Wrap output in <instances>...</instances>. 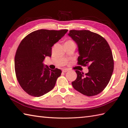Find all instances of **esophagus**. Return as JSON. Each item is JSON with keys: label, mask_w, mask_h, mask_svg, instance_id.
<instances>
[{"label": "esophagus", "mask_w": 128, "mask_h": 128, "mask_svg": "<svg viewBox=\"0 0 128 128\" xmlns=\"http://www.w3.org/2000/svg\"><path fill=\"white\" fill-rule=\"evenodd\" d=\"M68 71V69H63V70H62V72H67Z\"/></svg>", "instance_id": "obj_1"}]
</instances>
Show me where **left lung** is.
Here are the masks:
<instances>
[{
    "label": "left lung",
    "mask_w": 128,
    "mask_h": 128,
    "mask_svg": "<svg viewBox=\"0 0 128 128\" xmlns=\"http://www.w3.org/2000/svg\"><path fill=\"white\" fill-rule=\"evenodd\" d=\"M78 47V64L88 66V72L76 70L77 78L72 82L76 90L87 96L100 94L109 83L114 70L113 54L107 42L89 30L69 31L68 34Z\"/></svg>",
    "instance_id": "obj_1"
}]
</instances>
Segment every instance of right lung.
<instances>
[{"label":"right lung","instance_id":"1","mask_svg":"<svg viewBox=\"0 0 128 128\" xmlns=\"http://www.w3.org/2000/svg\"><path fill=\"white\" fill-rule=\"evenodd\" d=\"M68 30L40 29L29 34L19 45L15 56L16 78L28 94L39 97L51 91L62 72L45 66L46 56H51L52 47L67 33Z\"/></svg>","mask_w":128,"mask_h":128}]
</instances>
